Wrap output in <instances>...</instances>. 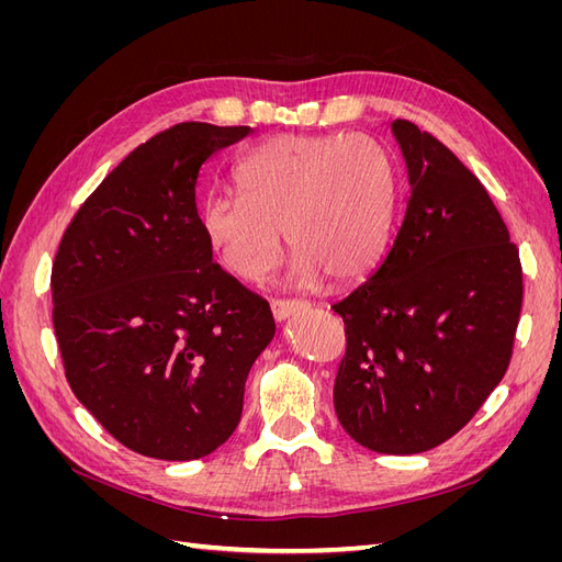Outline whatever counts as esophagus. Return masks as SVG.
Instances as JSON below:
<instances>
[{"mask_svg":"<svg viewBox=\"0 0 562 562\" xmlns=\"http://www.w3.org/2000/svg\"><path fill=\"white\" fill-rule=\"evenodd\" d=\"M310 304L302 302V300H271V314H274L277 321H285L291 318L297 312H304Z\"/></svg>","mask_w":562,"mask_h":562,"instance_id":"34e87169","label":"esophagus"}]
</instances>
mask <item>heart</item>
I'll return each instance as SVG.
<instances>
[{"label": "heart", "mask_w": 562, "mask_h": 562, "mask_svg": "<svg viewBox=\"0 0 562 562\" xmlns=\"http://www.w3.org/2000/svg\"><path fill=\"white\" fill-rule=\"evenodd\" d=\"M239 194H211L199 223L232 277L262 281L295 250L291 279L312 285L366 277L389 246L396 215V171L368 135H277L236 164Z\"/></svg>", "instance_id": "b5f03b06"}]
</instances>
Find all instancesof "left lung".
Returning a JSON list of instances; mask_svg holds the SVG:
<instances>
[{
    "mask_svg": "<svg viewBox=\"0 0 562 562\" xmlns=\"http://www.w3.org/2000/svg\"><path fill=\"white\" fill-rule=\"evenodd\" d=\"M391 133L411 196L384 260L333 304L347 328L333 398L359 446L417 454L454 436L502 382L522 269L481 180L405 119Z\"/></svg>",
    "mask_w": 562,
    "mask_h": 562,
    "instance_id": "1",
    "label": "left lung"
}]
</instances>
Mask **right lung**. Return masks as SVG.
<instances>
[{"label": "right lung", "mask_w": 562, "mask_h": 562, "mask_svg": "<svg viewBox=\"0 0 562 562\" xmlns=\"http://www.w3.org/2000/svg\"><path fill=\"white\" fill-rule=\"evenodd\" d=\"M250 126L184 122L135 147L83 201L50 271L75 396L126 448L187 462L234 434L269 304L213 262L196 184Z\"/></svg>", "instance_id": "1"}]
</instances>
